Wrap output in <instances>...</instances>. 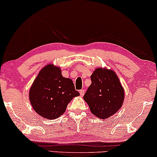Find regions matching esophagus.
Listing matches in <instances>:
<instances>
[{
    "label": "esophagus",
    "mask_w": 157,
    "mask_h": 157,
    "mask_svg": "<svg viewBox=\"0 0 157 157\" xmlns=\"http://www.w3.org/2000/svg\"><path fill=\"white\" fill-rule=\"evenodd\" d=\"M84 92H85V91L83 89H81L79 91V93H80L81 96H83V95H84Z\"/></svg>",
    "instance_id": "esophagus-1"
}]
</instances>
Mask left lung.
I'll use <instances>...</instances> for the list:
<instances>
[{"instance_id":"1","label":"left lung","mask_w":157,"mask_h":157,"mask_svg":"<svg viewBox=\"0 0 157 157\" xmlns=\"http://www.w3.org/2000/svg\"><path fill=\"white\" fill-rule=\"evenodd\" d=\"M91 84L83 96L94 115L106 119L117 113L124 102V90L112 70L98 68L91 76Z\"/></svg>"}]
</instances>
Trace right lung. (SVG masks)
Listing matches in <instances>:
<instances>
[{
    "mask_svg": "<svg viewBox=\"0 0 157 157\" xmlns=\"http://www.w3.org/2000/svg\"><path fill=\"white\" fill-rule=\"evenodd\" d=\"M78 96L73 81L64 78L61 68L53 64L40 70L29 91L31 106L38 115L46 119L61 116L68 103Z\"/></svg>",
    "mask_w": 157,
    "mask_h": 157,
    "instance_id": "add662e5",
    "label": "right lung"
}]
</instances>
